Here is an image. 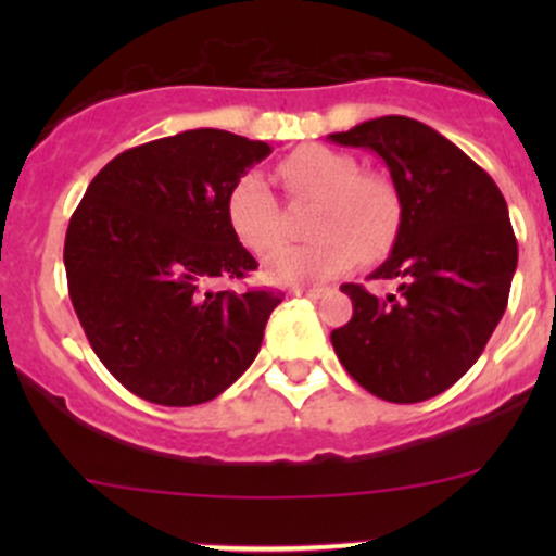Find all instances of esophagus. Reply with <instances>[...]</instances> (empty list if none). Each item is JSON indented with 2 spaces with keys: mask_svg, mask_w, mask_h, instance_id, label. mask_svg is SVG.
<instances>
[{
  "mask_svg": "<svg viewBox=\"0 0 556 556\" xmlns=\"http://www.w3.org/2000/svg\"><path fill=\"white\" fill-rule=\"evenodd\" d=\"M295 295H306V299H319V295L325 293L323 288H299V290H293Z\"/></svg>",
  "mask_w": 556,
  "mask_h": 556,
  "instance_id": "obj_1",
  "label": "esophagus"
}]
</instances>
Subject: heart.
<instances>
[{"instance_id":"obj_1","label":"heart","mask_w":556,"mask_h":556,"mask_svg":"<svg viewBox=\"0 0 556 556\" xmlns=\"http://www.w3.org/2000/svg\"><path fill=\"white\" fill-rule=\"evenodd\" d=\"M293 199L317 201L306 233L309 244L282 247L266 261L274 282H323L346 271L357 257L379 261L401 228V195L384 174L361 172L352 155L309 144L279 164ZM228 223L247 250L271 252L282 244L285 220L261 174H244L228 193Z\"/></svg>"}]
</instances>
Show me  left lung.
I'll return each mask as SVG.
<instances>
[{"label":"left lung","mask_w":556,"mask_h":556,"mask_svg":"<svg viewBox=\"0 0 556 556\" xmlns=\"http://www.w3.org/2000/svg\"><path fill=\"white\" fill-rule=\"evenodd\" d=\"M330 139L374 150L401 195L395 247L371 274L397 290L341 285L352 319L330 341L371 395L428 401L479 361L508 306L519 252L506 199L457 144L412 117L384 115Z\"/></svg>","instance_id":"1"}]
</instances>
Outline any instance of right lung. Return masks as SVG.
<instances>
[{
	"instance_id": "obj_1",
	"label": "right lung",
	"mask_w": 556,
	"mask_h": 556,
	"mask_svg": "<svg viewBox=\"0 0 556 556\" xmlns=\"http://www.w3.org/2000/svg\"><path fill=\"white\" fill-rule=\"evenodd\" d=\"M266 142L193 128L115 155L66 228L77 319L106 371L159 406L220 395L255 361L274 290H210L257 261L228 223V193Z\"/></svg>"
}]
</instances>
